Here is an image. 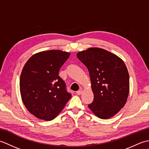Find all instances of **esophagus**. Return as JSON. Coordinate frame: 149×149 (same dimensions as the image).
I'll use <instances>...</instances> for the list:
<instances>
[{
    "mask_svg": "<svg viewBox=\"0 0 149 149\" xmlns=\"http://www.w3.org/2000/svg\"><path fill=\"white\" fill-rule=\"evenodd\" d=\"M82 92H83V90H82L81 89V90H79L77 91H76V93H77V95H81V94L82 93Z\"/></svg>",
    "mask_w": 149,
    "mask_h": 149,
    "instance_id": "obj_1",
    "label": "esophagus"
}]
</instances>
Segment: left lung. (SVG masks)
Returning a JSON list of instances; mask_svg holds the SVG:
<instances>
[{
  "label": "left lung",
  "mask_w": 149,
  "mask_h": 149,
  "mask_svg": "<svg viewBox=\"0 0 149 149\" xmlns=\"http://www.w3.org/2000/svg\"><path fill=\"white\" fill-rule=\"evenodd\" d=\"M90 73L93 101L88 107L100 118L108 119L124 106L129 92V75L119 57L100 48L77 54Z\"/></svg>",
  "instance_id": "8db88e82"
}]
</instances>
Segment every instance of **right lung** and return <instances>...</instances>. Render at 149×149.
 <instances>
[{
  "label": "right lung",
  "instance_id": "obj_1",
  "mask_svg": "<svg viewBox=\"0 0 149 149\" xmlns=\"http://www.w3.org/2000/svg\"><path fill=\"white\" fill-rule=\"evenodd\" d=\"M70 54L50 50L34 54L20 75L22 99L29 111L38 118L52 120L71 98L59 71Z\"/></svg>",
  "mask_w": 149,
  "mask_h": 149
}]
</instances>
